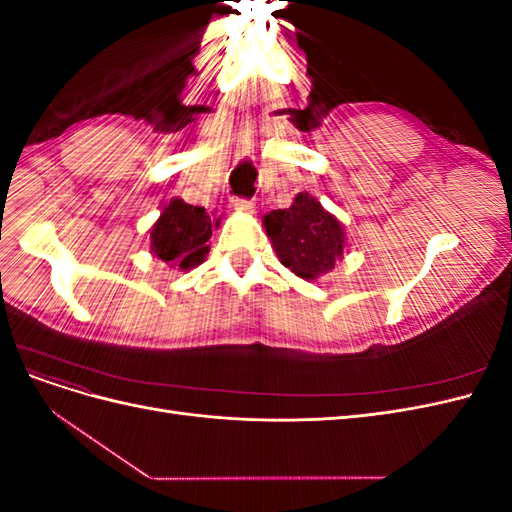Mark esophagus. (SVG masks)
Segmentation results:
<instances>
[{
	"label": "esophagus",
	"mask_w": 512,
	"mask_h": 512,
	"mask_svg": "<svg viewBox=\"0 0 512 512\" xmlns=\"http://www.w3.org/2000/svg\"><path fill=\"white\" fill-rule=\"evenodd\" d=\"M232 205H235V209H237L239 213H247V215H250V213H254V203H252V200H243V198H235V203H232Z\"/></svg>",
	"instance_id": "1"
}]
</instances>
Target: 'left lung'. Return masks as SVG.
<instances>
[{"label": "left lung", "mask_w": 512, "mask_h": 512, "mask_svg": "<svg viewBox=\"0 0 512 512\" xmlns=\"http://www.w3.org/2000/svg\"><path fill=\"white\" fill-rule=\"evenodd\" d=\"M262 226L282 265L307 282L331 273L344 258V224L307 192L294 196L288 209L267 213Z\"/></svg>", "instance_id": "obj_1"}]
</instances>
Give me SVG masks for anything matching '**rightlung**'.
I'll list each match as a JSON object with an SVG mask.
<instances>
[{
	"mask_svg": "<svg viewBox=\"0 0 512 512\" xmlns=\"http://www.w3.org/2000/svg\"><path fill=\"white\" fill-rule=\"evenodd\" d=\"M211 230L213 220L203 207L188 205L183 198H173L151 226L149 252L166 262L170 269L190 271L205 262Z\"/></svg>",
	"mask_w": 512,
	"mask_h": 512,
	"instance_id": "1",
	"label": "right lung"
}]
</instances>
